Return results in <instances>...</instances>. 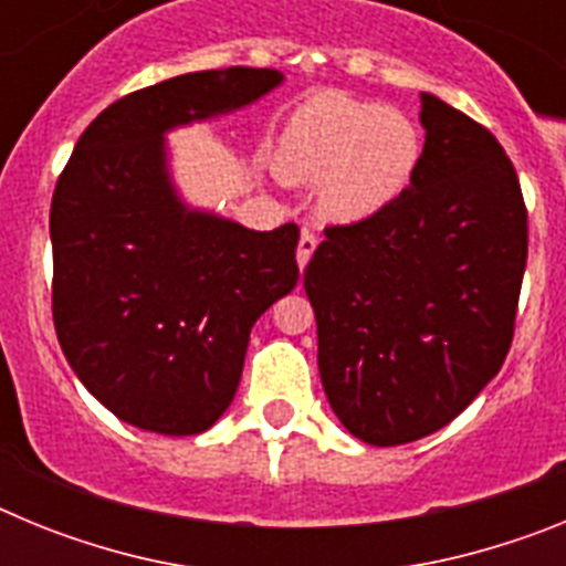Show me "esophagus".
Wrapping results in <instances>:
<instances>
[{"instance_id": "esophagus-1", "label": "esophagus", "mask_w": 566, "mask_h": 566, "mask_svg": "<svg viewBox=\"0 0 566 566\" xmlns=\"http://www.w3.org/2000/svg\"><path fill=\"white\" fill-rule=\"evenodd\" d=\"M314 249H317V238L312 232H303L300 234V243H297V266L300 272L308 266V260H312Z\"/></svg>"}]
</instances>
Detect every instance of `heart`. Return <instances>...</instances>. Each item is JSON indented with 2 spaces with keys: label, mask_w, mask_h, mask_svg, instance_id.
<instances>
[{
  "label": "heart",
  "mask_w": 566,
  "mask_h": 566,
  "mask_svg": "<svg viewBox=\"0 0 566 566\" xmlns=\"http://www.w3.org/2000/svg\"><path fill=\"white\" fill-rule=\"evenodd\" d=\"M422 161L411 115L339 93L314 96L289 115L274 147L286 184H317L328 221L359 223L397 203Z\"/></svg>",
  "instance_id": "obj_1"
}]
</instances>
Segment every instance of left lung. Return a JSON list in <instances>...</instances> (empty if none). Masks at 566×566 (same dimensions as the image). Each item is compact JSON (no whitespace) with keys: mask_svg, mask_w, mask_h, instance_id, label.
I'll return each instance as SVG.
<instances>
[{"mask_svg":"<svg viewBox=\"0 0 566 566\" xmlns=\"http://www.w3.org/2000/svg\"><path fill=\"white\" fill-rule=\"evenodd\" d=\"M422 161L397 203L328 227L303 272L328 405L377 448L457 419L513 343L527 209L496 135L422 93Z\"/></svg>","mask_w":566,"mask_h":566,"instance_id":"8db88e82","label":"left lung"}]
</instances>
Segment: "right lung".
<instances>
[{"label":"right lung","mask_w":566,"mask_h":566,"mask_svg":"<svg viewBox=\"0 0 566 566\" xmlns=\"http://www.w3.org/2000/svg\"><path fill=\"white\" fill-rule=\"evenodd\" d=\"M272 67L201 70L93 118L50 203L53 323L70 368L142 431L192 437L238 391L249 332L297 286L294 223L254 232L189 209L164 133L258 102Z\"/></svg>","instance_id":"obj_1"}]
</instances>
